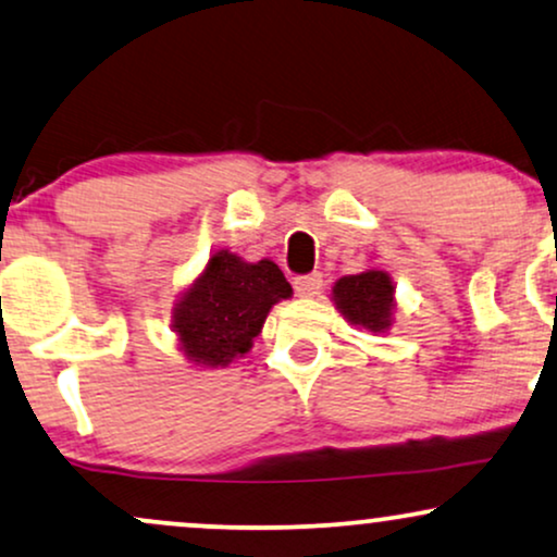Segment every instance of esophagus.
<instances>
[{
  "label": "esophagus",
  "instance_id": "34e87169",
  "mask_svg": "<svg viewBox=\"0 0 557 557\" xmlns=\"http://www.w3.org/2000/svg\"><path fill=\"white\" fill-rule=\"evenodd\" d=\"M296 293L300 298H313L317 293L321 290V285H324V280H321L319 272H311V274H304V277H296Z\"/></svg>",
  "mask_w": 557,
  "mask_h": 557
}]
</instances>
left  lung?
Segmentation results:
<instances>
[{"label": "left lung", "instance_id": "obj_1", "mask_svg": "<svg viewBox=\"0 0 557 557\" xmlns=\"http://www.w3.org/2000/svg\"><path fill=\"white\" fill-rule=\"evenodd\" d=\"M332 300L352 326H363L373 334L392 330L394 311H397L394 280L379 267L339 277L332 287Z\"/></svg>", "mask_w": 557, "mask_h": 557}]
</instances>
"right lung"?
Here are the masks:
<instances>
[{"label": "right lung", "instance_id": "1", "mask_svg": "<svg viewBox=\"0 0 557 557\" xmlns=\"http://www.w3.org/2000/svg\"><path fill=\"white\" fill-rule=\"evenodd\" d=\"M290 296L293 287L274 261L214 251L173 306L178 350L199 368L231 366L251 350L272 306Z\"/></svg>", "mask_w": 557, "mask_h": 557}]
</instances>
